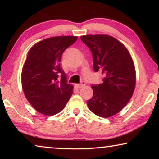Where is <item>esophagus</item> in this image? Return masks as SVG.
<instances>
[{
	"label": "esophagus",
	"instance_id": "34e87169",
	"mask_svg": "<svg viewBox=\"0 0 159 159\" xmlns=\"http://www.w3.org/2000/svg\"><path fill=\"white\" fill-rule=\"evenodd\" d=\"M85 83L84 81H82V83H80V84H76V85H75V86H76V87L78 88H81L83 87V86H85Z\"/></svg>",
	"mask_w": 159,
	"mask_h": 159
}]
</instances>
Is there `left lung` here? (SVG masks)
I'll return each instance as SVG.
<instances>
[{
  "label": "left lung",
  "mask_w": 159,
  "mask_h": 159,
  "mask_svg": "<svg viewBox=\"0 0 159 159\" xmlns=\"http://www.w3.org/2000/svg\"><path fill=\"white\" fill-rule=\"evenodd\" d=\"M90 48L93 69L103 75V83L92 85L93 96L88 108L98 116L109 118L121 111L133 96L136 73L131 55L122 43L108 35L80 36Z\"/></svg>",
  "instance_id": "8db88e82"
}]
</instances>
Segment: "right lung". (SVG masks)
<instances>
[{
  "mask_svg": "<svg viewBox=\"0 0 159 159\" xmlns=\"http://www.w3.org/2000/svg\"><path fill=\"white\" fill-rule=\"evenodd\" d=\"M77 36H55L35 44L28 52L21 71V85L26 98L41 114L52 116L64 107L74 87L66 82L61 66V55Z\"/></svg>",
  "mask_w": 159,
  "mask_h": 159,
  "instance_id": "obj_1",
  "label": "right lung"
}]
</instances>
